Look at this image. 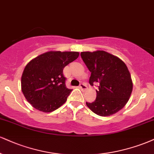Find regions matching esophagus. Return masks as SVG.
Wrapping results in <instances>:
<instances>
[{"label":"esophagus","mask_w":154,"mask_h":154,"mask_svg":"<svg viewBox=\"0 0 154 154\" xmlns=\"http://www.w3.org/2000/svg\"><path fill=\"white\" fill-rule=\"evenodd\" d=\"M79 88H80L81 90L84 91V90H87L88 87H87V85H85V84H84V83H82V84L79 85Z\"/></svg>","instance_id":"esophagus-1"}]
</instances>
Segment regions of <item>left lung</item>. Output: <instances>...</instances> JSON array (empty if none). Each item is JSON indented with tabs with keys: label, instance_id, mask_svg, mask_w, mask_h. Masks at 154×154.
I'll list each match as a JSON object with an SVG mask.
<instances>
[{
	"label": "left lung",
	"instance_id": "1",
	"mask_svg": "<svg viewBox=\"0 0 154 154\" xmlns=\"http://www.w3.org/2000/svg\"><path fill=\"white\" fill-rule=\"evenodd\" d=\"M80 55L91 72L90 85H99L95 100L86 103L87 106L100 116L116 113L125 106L132 92L133 82L127 66L105 51H83Z\"/></svg>",
	"mask_w": 154,
	"mask_h": 154
}]
</instances>
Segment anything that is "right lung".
Instances as JSON below:
<instances>
[{
  "label": "right lung",
  "instance_id": "1",
  "mask_svg": "<svg viewBox=\"0 0 154 154\" xmlns=\"http://www.w3.org/2000/svg\"><path fill=\"white\" fill-rule=\"evenodd\" d=\"M79 57L77 51H48L29 62L21 77V90L36 110L50 112L66 101L72 90L66 87L63 69Z\"/></svg>",
  "mask_w": 154,
  "mask_h": 154
}]
</instances>
